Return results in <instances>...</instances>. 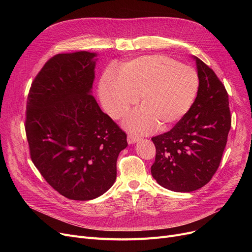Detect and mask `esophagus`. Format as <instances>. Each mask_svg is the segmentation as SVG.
<instances>
[{"mask_svg": "<svg viewBox=\"0 0 252 252\" xmlns=\"http://www.w3.org/2000/svg\"><path fill=\"white\" fill-rule=\"evenodd\" d=\"M140 140V138L138 136H135L133 134H128L127 135V143L128 144H133V143H136Z\"/></svg>", "mask_w": 252, "mask_h": 252, "instance_id": "34e87169", "label": "esophagus"}]
</instances>
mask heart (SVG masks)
I'll return each instance as SVG.
<instances>
[{"instance_id":"heart-1","label":"heart","mask_w":252,"mask_h":252,"mask_svg":"<svg viewBox=\"0 0 252 252\" xmlns=\"http://www.w3.org/2000/svg\"><path fill=\"white\" fill-rule=\"evenodd\" d=\"M199 90L197 71L162 55H147L125 63L119 75L108 69L101 77L99 93L112 117L127 114L142 96L143 106L131 113L126 126L137 133L177 124L190 110Z\"/></svg>"}]
</instances>
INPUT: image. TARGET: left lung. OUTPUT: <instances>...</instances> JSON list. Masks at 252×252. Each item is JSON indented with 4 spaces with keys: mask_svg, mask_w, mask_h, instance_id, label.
<instances>
[{
    "mask_svg": "<svg viewBox=\"0 0 252 252\" xmlns=\"http://www.w3.org/2000/svg\"><path fill=\"white\" fill-rule=\"evenodd\" d=\"M195 60L199 90L190 110L170 130L151 139L156 148L151 174L176 192L200 189L214 177L232 124L226 88L209 66Z\"/></svg>",
    "mask_w": 252,
    "mask_h": 252,
    "instance_id": "1",
    "label": "left lung"
}]
</instances>
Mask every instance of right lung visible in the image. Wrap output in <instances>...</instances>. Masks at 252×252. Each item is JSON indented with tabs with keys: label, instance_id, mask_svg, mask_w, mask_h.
<instances>
[{
	"label": "right lung",
	"instance_id": "add662e5",
	"mask_svg": "<svg viewBox=\"0 0 252 252\" xmlns=\"http://www.w3.org/2000/svg\"><path fill=\"white\" fill-rule=\"evenodd\" d=\"M95 53L57 54L34 77L25 111L31 158L50 186L72 200H90L116 179L126 134L91 94Z\"/></svg>",
	"mask_w": 252,
	"mask_h": 252
}]
</instances>
